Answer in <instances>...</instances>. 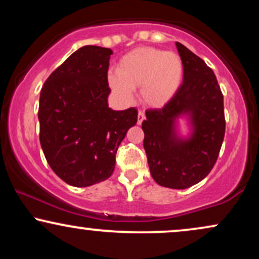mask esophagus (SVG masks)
Masks as SVG:
<instances>
[{"label": "esophagus", "mask_w": 259, "mask_h": 259, "mask_svg": "<svg viewBox=\"0 0 259 259\" xmlns=\"http://www.w3.org/2000/svg\"><path fill=\"white\" fill-rule=\"evenodd\" d=\"M139 119H138V124H140V125H141L142 124V121L145 120V113L142 112V111H139Z\"/></svg>", "instance_id": "obj_1"}]
</instances>
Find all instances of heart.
<instances>
[{
	"mask_svg": "<svg viewBox=\"0 0 259 259\" xmlns=\"http://www.w3.org/2000/svg\"><path fill=\"white\" fill-rule=\"evenodd\" d=\"M109 86L118 96L130 100L140 88V99L150 107H163L174 99L184 78V63L174 52L138 47L119 59Z\"/></svg>",
	"mask_w": 259,
	"mask_h": 259,
	"instance_id": "heart-1",
	"label": "heart"
}]
</instances>
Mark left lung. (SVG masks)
I'll use <instances>...</instances> for the list:
<instances>
[{
	"label": "left lung",
	"mask_w": 259,
	"mask_h": 259,
	"mask_svg": "<svg viewBox=\"0 0 259 259\" xmlns=\"http://www.w3.org/2000/svg\"><path fill=\"white\" fill-rule=\"evenodd\" d=\"M184 78L174 99L147 109L142 121L144 148L152 178L160 186L186 189L209 174L225 134L224 99L217 78L203 59L177 42ZM189 114L194 132L187 140L175 135V120Z\"/></svg>",
	"instance_id": "obj_1"
}]
</instances>
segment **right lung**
Returning <instances> with one entry per match:
<instances>
[{
    "label": "right lung",
    "mask_w": 259,
    "mask_h": 259,
    "mask_svg": "<svg viewBox=\"0 0 259 259\" xmlns=\"http://www.w3.org/2000/svg\"><path fill=\"white\" fill-rule=\"evenodd\" d=\"M111 49L84 46L69 56L41 89L40 144L52 170L67 184L85 187L108 179L136 108L108 107Z\"/></svg>",
    "instance_id": "1"
}]
</instances>
